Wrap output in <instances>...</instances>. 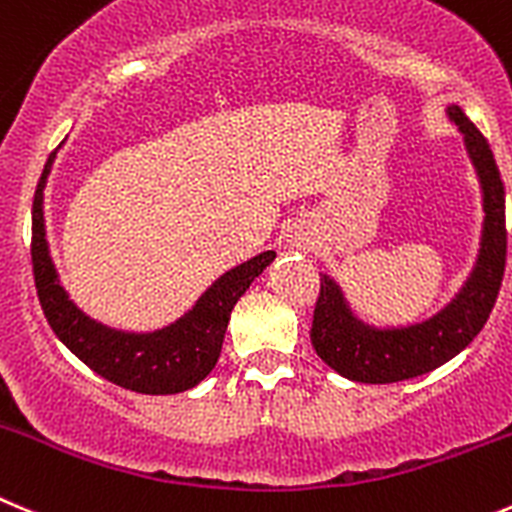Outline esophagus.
<instances>
[{
	"label": "esophagus",
	"instance_id": "1",
	"mask_svg": "<svg viewBox=\"0 0 512 512\" xmlns=\"http://www.w3.org/2000/svg\"><path fill=\"white\" fill-rule=\"evenodd\" d=\"M311 243H314V238H311L309 233H301V236L291 238V246L301 248V251H306V248H311Z\"/></svg>",
	"mask_w": 512,
	"mask_h": 512
}]
</instances>
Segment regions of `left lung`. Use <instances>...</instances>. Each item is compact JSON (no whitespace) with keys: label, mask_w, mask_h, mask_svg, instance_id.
Returning a JSON list of instances; mask_svg holds the SVG:
<instances>
[{"label":"left lung","mask_w":512,"mask_h":512,"mask_svg":"<svg viewBox=\"0 0 512 512\" xmlns=\"http://www.w3.org/2000/svg\"><path fill=\"white\" fill-rule=\"evenodd\" d=\"M447 118L462 133L465 153L480 183L483 228L470 274L435 314L410 324H369L349 304L337 279L321 274L311 344L326 367L352 382L392 384L420 377L450 362L488 321L505 271V188L493 150L462 107L450 102Z\"/></svg>","instance_id":"8db88e82"}]
</instances>
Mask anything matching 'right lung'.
<instances>
[{"instance_id":"right-lung-1","label":"right lung","mask_w":512,"mask_h":512,"mask_svg":"<svg viewBox=\"0 0 512 512\" xmlns=\"http://www.w3.org/2000/svg\"><path fill=\"white\" fill-rule=\"evenodd\" d=\"M57 150L47 158L32 203L34 286L52 332L80 362L118 387L140 394H178L193 389L211 374L221 357L236 301L246 294L256 276L264 274L266 266L276 259V251H264L228 269L198 296L186 314L160 329L128 332L102 324L70 299L47 243L45 186Z\"/></svg>"}]
</instances>
